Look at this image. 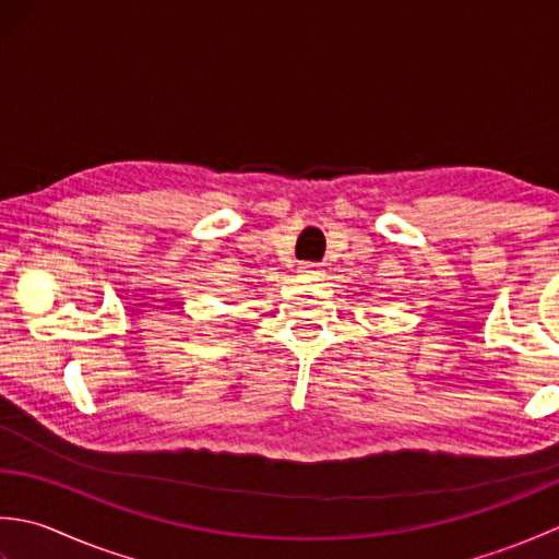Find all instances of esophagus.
Wrapping results in <instances>:
<instances>
[{
    "label": "esophagus",
    "instance_id": "1",
    "mask_svg": "<svg viewBox=\"0 0 559 559\" xmlns=\"http://www.w3.org/2000/svg\"><path fill=\"white\" fill-rule=\"evenodd\" d=\"M300 278H307V281H322L324 278V269L322 264H312V261H305V264H300Z\"/></svg>",
    "mask_w": 559,
    "mask_h": 559
}]
</instances>
